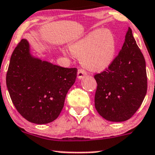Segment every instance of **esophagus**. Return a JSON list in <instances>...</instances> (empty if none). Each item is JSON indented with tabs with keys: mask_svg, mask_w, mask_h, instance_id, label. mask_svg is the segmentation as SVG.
Returning <instances> with one entry per match:
<instances>
[{
	"mask_svg": "<svg viewBox=\"0 0 155 155\" xmlns=\"http://www.w3.org/2000/svg\"><path fill=\"white\" fill-rule=\"evenodd\" d=\"M85 76H87V73H86V71H85V70H82V69H80V70H78V73H77L78 79H82V78L85 77Z\"/></svg>",
	"mask_w": 155,
	"mask_h": 155,
	"instance_id": "esophagus-1",
	"label": "esophagus"
}]
</instances>
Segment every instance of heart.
<instances>
[{
	"instance_id": "b5f03b06",
	"label": "heart",
	"mask_w": 155,
	"mask_h": 155,
	"mask_svg": "<svg viewBox=\"0 0 155 155\" xmlns=\"http://www.w3.org/2000/svg\"><path fill=\"white\" fill-rule=\"evenodd\" d=\"M70 52L80 58L81 64L92 71H101L114 61L117 53V41L109 29H95L73 41L69 46ZM64 53L67 52L64 49Z\"/></svg>"
}]
</instances>
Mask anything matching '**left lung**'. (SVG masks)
Returning <instances> with one entry per match:
<instances>
[{"instance_id":"1","label":"left lung","mask_w":155,"mask_h":155,"mask_svg":"<svg viewBox=\"0 0 155 155\" xmlns=\"http://www.w3.org/2000/svg\"><path fill=\"white\" fill-rule=\"evenodd\" d=\"M97 86L94 106L98 114L111 122L131 118L147 92L145 61L128 28L122 49L110 66L94 75Z\"/></svg>"}]
</instances>
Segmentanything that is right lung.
I'll return each mask as SVG.
<instances>
[{
  "label": "right lung",
  "instance_id": "add662e5",
  "mask_svg": "<svg viewBox=\"0 0 155 155\" xmlns=\"http://www.w3.org/2000/svg\"><path fill=\"white\" fill-rule=\"evenodd\" d=\"M76 68H64L33 57L26 39L11 55L6 83L18 112L29 122L46 124L58 117L76 81Z\"/></svg>",
  "mask_w": 155,
  "mask_h": 155
}]
</instances>
